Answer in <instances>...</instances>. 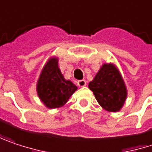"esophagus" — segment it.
<instances>
[{
  "label": "esophagus",
  "instance_id": "obj_1",
  "mask_svg": "<svg viewBox=\"0 0 152 152\" xmlns=\"http://www.w3.org/2000/svg\"><path fill=\"white\" fill-rule=\"evenodd\" d=\"M86 84H87V83L85 80H80L77 82V85L79 87H84V86H86Z\"/></svg>",
  "mask_w": 152,
  "mask_h": 152
}]
</instances>
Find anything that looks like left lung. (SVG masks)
I'll return each instance as SVG.
<instances>
[{"mask_svg":"<svg viewBox=\"0 0 152 152\" xmlns=\"http://www.w3.org/2000/svg\"><path fill=\"white\" fill-rule=\"evenodd\" d=\"M98 104L110 112L119 111L125 103L127 89L117 66L104 63L89 83Z\"/></svg>","mask_w":152,"mask_h":152,"instance_id":"left-lung-1","label":"left lung"}]
</instances>
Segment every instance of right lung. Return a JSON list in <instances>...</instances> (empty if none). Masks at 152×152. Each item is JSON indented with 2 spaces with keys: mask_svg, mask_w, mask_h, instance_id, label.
Returning <instances> with one entry per match:
<instances>
[{
  "mask_svg": "<svg viewBox=\"0 0 152 152\" xmlns=\"http://www.w3.org/2000/svg\"><path fill=\"white\" fill-rule=\"evenodd\" d=\"M76 90L71 81L64 78L58 66V58L50 57L43 66L36 84L40 100L48 109L60 108Z\"/></svg>",
  "mask_w": 152,
  "mask_h": 152,
  "instance_id": "add662e5",
  "label": "right lung"
}]
</instances>
